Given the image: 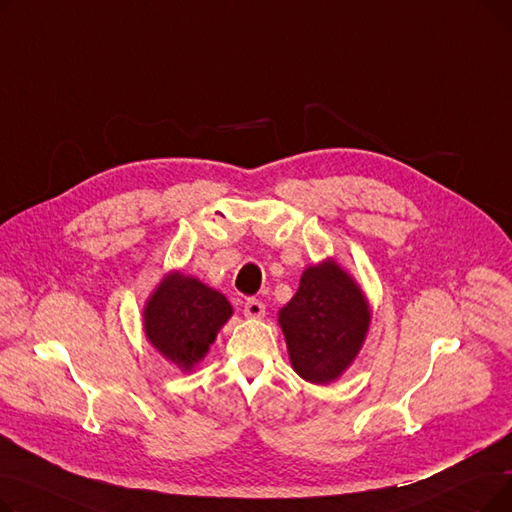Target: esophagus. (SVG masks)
<instances>
[{
	"mask_svg": "<svg viewBox=\"0 0 512 512\" xmlns=\"http://www.w3.org/2000/svg\"><path fill=\"white\" fill-rule=\"evenodd\" d=\"M242 313L251 319H261L265 315V305L259 299H247L242 305Z\"/></svg>",
	"mask_w": 512,
	"mask_h": 512,
	"instance_id": "esophagus-1",
	"label": "esophagus"
}]
</instances>
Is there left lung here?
I'll use <instances>...</instances> for the list:
<instances>
[{"mask_svg":"<svg viewBox=\"0 0 512 512\" xmlns=\"http://www.w3.org/2000/svg\"><path fill=\"white\" fill-rule=\"evenodd\" d=\"M278 321L294 371L311 384H330L359 355L371 313L359 284L326 259L303 272Z\"/></svg>","mask_w":512,"mask_h":512,"instance_id":"8db88e82","label":"left lung"}]
</instances>
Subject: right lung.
I'll use <instances>...</instances> for the list:
<instances>
[{
	"instance_id": "add662e5",
	"label": "right lung",
	"mask_w": 512,
	"mask_h": 512,
	"mask_svg": "<svg viewBox=\"0 0 512 512\" xmlns=\"http://www.w3.org/2000/svg\"><path fill=\"white\" fill-rule=\"evenodd\" d=\"M230 317L232 305L222 292L193 276L172 272L149 297L143 324L147 340L161 355L191 371Z\"/></svg>"
}]
</instances>
